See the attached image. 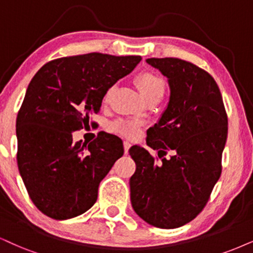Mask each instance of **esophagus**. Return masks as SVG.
Here are the masks:
<instances>
[{
  "instance_id": "esophagus-1",
  "label": "esophagus",
  "mask_w": 253,
  "mask_h": 253,
  "mask_svg": "<svg viewBox=\"0 0 253 253\" xmlns=\"http://www.w3.org/2000/svg\"><path fill=\"white\" fill-rule=\"evenodd\" d=\"M130 146H131V142L130 141H124V152L127 154V151H129Z\"/></svg>"
}]
</instances>
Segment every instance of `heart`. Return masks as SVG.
I'll list each match as a JSON object with an SVG mask.
<instances>
[{"instance_id":"heart-1","label":"heart","mask_w":253,"mask_h":253,"mask_svg":"<svg viewBox=\"0 0 253 253\" xmlns=\"http://www.w3.org/2000/svg\"><path fill=\"white\" fill-rule=\"evenodd\" d=\"M136 84L146 102L152 101V99L161 101V98L164 96L165 90H167V81L160 74L154 73V71H143L138 74V76L136 77ZM114 89L115 86L108 89L104 95V101H108ZM139 126L141 124L137 121L118 120L111 124V130L121 133V135L135 137L138 133Z\"/></svg>"}]
</instances>
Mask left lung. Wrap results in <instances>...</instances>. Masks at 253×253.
I'll use <instances>...</instances> for the list:
<instances>
[{
	"mask_svg": "<svg viewBox=\"0 0 253 253\" xmlns=\"http://www.w3.org/2000/svg\"><path fill=\"white\" fill-rule=\"evenodd\" d=\"M146 62L168 77L170 99L158 123L146 131V144L162 161L142 146L130 148L136 163L130 197L135 212L146 223L174 229L201 213L219 179L227 115L208 71L173 57ZM167 154L169 158L164 157Z\"/></svg>",
	"mask_w": 253,
	"mask_h": 253,
	"instance_id": "1",
	"label": "left lung"
}]
</instances>
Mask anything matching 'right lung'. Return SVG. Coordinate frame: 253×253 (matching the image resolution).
<instances>
[{
    "label": "right lung",
    "mask_w": 253,
    "mask_h": 253,
    "mask_svg": "<svg viewBox=\"0 0 253 253\" xmlns=\"http://www.w3.org/2000/svg\"><path fill=\"white\" fill-rule=\"evenodd\" d=\"M141 60L101 52L56 58L30 81L16 120L17 165L45 216L69 219L97 201L99 183L124 154L123 142L103 132L86 145L74 143L71 133L89 126L108 89Z\"/></svg>",
    "instance_id": "obj_1"
}]
</instances>
